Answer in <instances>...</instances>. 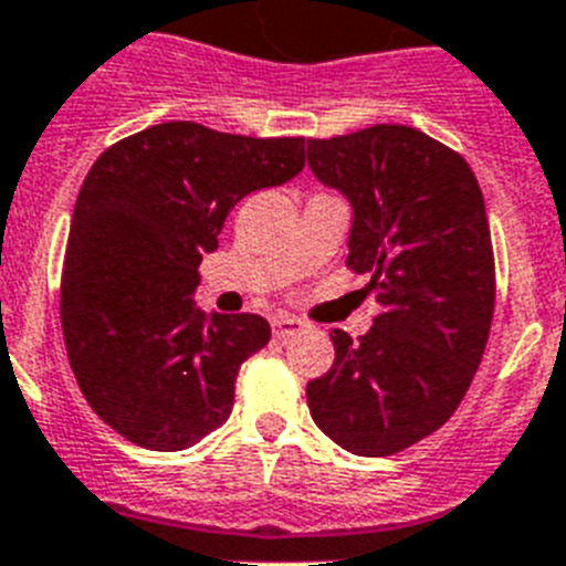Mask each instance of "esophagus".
<instances>
[{
  "mask_svg": "<svg viewBox=\"0 0 566 566\" xmlns=\"http://www.w3.org/2000/svg\"><path fill=\"white\" fill-rule=\"evenodd\" d=\"M305 322L296 319V316H273V336L275 339H287L293 334H302L305 331Z\"/></svg>",
  "mask_w": 566,
  "mask_h": 566,
  "instance_id": "obj_1",
  "label": "esophagus"
}]
</instances>
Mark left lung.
Masks as SVG:
<instances>
[{
	"label": "left lung",
	"instance_id": "left-lung-1",
	"mask_svg": "<svg viewBox=\"0 0 566 566\" xmlns=\"http://www.w3.org/2000/svg\"><path fill=\"white\" fill-rule=\"evenodd\" d=\"M307 166L354 207L348 268L368 273L379 313L350 339L336 327L331 371L307 406L334 443L388 458L458 411L486 350L495 255L478 178L449 146L379 123L307 140Z\"/></svg>",
	"mask_w": 566,
	"mask_h": 566
}]
</instances>
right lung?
<instances>
[{"label":"right lung","instance_id":"obj_1","mask_svg":"<svg viewBox=\"0 0 566 566\" xmlns=\"http://www.w3.org/2000/svg\"><path fill=\"white\" fill-rule=\"evenodd\" d=\"M305 166V137H244L172 120L108 146L83 180L60 319L94 415L151 452L224 426L244 359L270 342L255 313L198 311V264L244 195Z\"/></svg>","mask_w":566,"mask_h":566}]
</instances>
